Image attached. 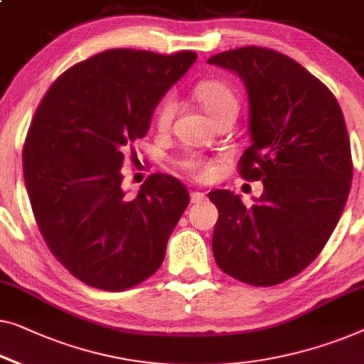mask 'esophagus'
<instances>
[{
	"mask_svg": "<svg viewBox=\"0 0 364 364\" xmlns=\"http://www.w3.org/2000/svg\"><path fill=\"white\" fill-rule=\"evenodd\" d=\"M203 200H205L203 192H197V191L191 192V202L192 203H200V202H203Z\"/></svg>",
	"mask_w": 364,
	"mask_h": 364,
	"instance_id": "34e87169",
	"label": "esophagus"
}]
</instances>
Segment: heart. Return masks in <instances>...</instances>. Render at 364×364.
Wrapping results in <instances>:
<instances>
[{
    "label": "heart",
    "instance_id": "heart-1",
    "mask_svg": "<svg viewBox=\"0 0 364 364\" xmlns=\"http://www.w3.org/2000/svg\"><path fill=\"white\" fill-rule=\"evenodd\" d=\"M193 97L215 121L226 117V114L238 113V98H236L235 92L221 80L210 78V80L198 82L193 87ZM176 112L177 100L173 98V95H166L154 109V118L152 119H154L156 128L159 131L169 129ZM176 164L178 169L192 178H197V181H208L213 173V162L207 157L195 154V152H188L181 159H177Z\"/></svg>",
    "mask_w": 364,
    "mask_h": 364
}]
</instances>
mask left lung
Wrapping results in <instances>:
<instances>
[{
  "mask_svg": "<svg viewBox=\"0 0 364 364\" xmlns=\"http://www.w3.org/2000/svg\"><path fill=\"white\" fill-rule=\"evenodd\" d=\"M208 64L243 78L252 144L238 162L245 181H262L252 207L213 191V256L228 276L257 287L302 272L323 250L348 198L353 161L335 95L291 57L246 46Z\"/></svg>",
  "mask_w": 364,
  "mask_h": 364,
  "instance_id": "1",
  "label": "left lung"
}]
</instances>
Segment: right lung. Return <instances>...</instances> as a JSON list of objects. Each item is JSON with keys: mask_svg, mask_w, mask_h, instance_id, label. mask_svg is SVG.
Listing matches in <instances>:
<instances>
[{"mask_svg": "<svg viewBox=\"0 0 364 364\" xmlns=\"http://www.w3.org/2000/svg\"><path fill=\"white\" fill-rule=\"evenodd\" d=\"M197 54L109 49L52 83L26 134V191L42 238L87 286L126 291L159 269L191 195L178 178L152 173L136 197L121 187L126 151Z\"/></svg>", "mask_w": 364, "mask_h": 364, "instance_id": "right-lung-1", "label": "right lung"}]
</instances>
